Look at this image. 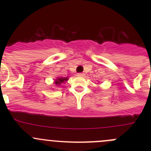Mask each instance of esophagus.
Here are the masks:
<instances>
[{"label": "esophagus", "mask_w": 151, "mask_h": 151, "mask_svg": "<svg viewBox=\"0 0 151 151\" xmlns=\"http://www.w3.org/2000/svg\"><path fill=\"white\" fill-rule=\"evenodd\" d=\"M77 76L80 77H85V74H83V73H78V74H77Z\"/></svg>", "instance_id": "obj_1"}]
</instances>
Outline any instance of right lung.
Here are the masks:
<instances>
[{"label":"right lung","mask_w":151,"mask_h":151,"mask_svg":"<svg viewBox=\"0 0 151 151\" xmlns=\"http://www.w3.org/2000/svg\"><path fill=\"white\" fill-rule=\"evenodd\" d=\"M67 80H68V77H58L54 83L56 85H60L62 83H65V82H66Z\"/></svg>","instance_id":"right-lung-1"}]
</instances>
